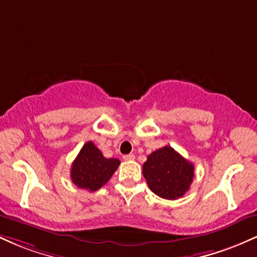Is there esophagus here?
<instances>
[{"label": "esophagus", "mask_w": 257, "mask_h": 257, "mask_svg": "<svg viewBox=\"0 0 257 257\" xmlns=\"http://www.w3.org/2000/svg\"><path fill=\"white\" fill-rule=\"evenodd\" d=\"M134 158H135V156L133 155V153H129V155L123 156V159H124V161H133Z\"/></svg>", "instance_id": "esophagus-1"}]
</instances>
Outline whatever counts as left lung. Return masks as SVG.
Segmentation results:
<instances>
[{
    "label": "left lung",
    "instance_id": "left-lung-1",
    "mask_svg": "<svg viewBox=\"0 0 257 257\" xmlns=\"http://www.w3.org/2000/svg\"><path fill=\"white\" fill-rule=\"evenodd\" d=\"M143 173L153 193L161 198L174 200L190 190L194 167L173 147L164 146L149 155Z\"/></svg>",
    "mask_w": 257,
    "mask_h": 257
}]
</instances>
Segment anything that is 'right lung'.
I'll return each mask as SVG.
<instances>
[{
    "label": "right lung",
    "instance_id": "add662e5",
    "mask_svg": "<svg viewBox=\"0 0 257 257\" xmlns=\"http://www.w3.org/2000/svg\"><path fill=\"white\" fill-rule=\"evenodd\" d=\"M119 163L117 158H105L98 147L88 141L73 161L71 180L77 187L93 192L111 179Z\"/></svg>",
    "mask_w": 257,
    "mask_h": 257
}]
</instances>
